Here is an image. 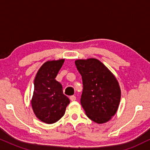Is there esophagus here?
<instances>
[{"label":"esophagus","instance_id":"esophagus-1","mask_svg":"<svg viewBox=\"0 0 150 150\" xmlns=\"http://www.w3.org/2000/svg\"><path fill=\"white\" fill-rule=\"evenodd\" d=\"M70 99H71V101H75L76 100V97H75V95H72L70 97Z\"/></svg>","mask_w":150,"mask_h":150}]
</instances>
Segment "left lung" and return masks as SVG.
<instances>
[{"instance_id":"8db88e82","label":"left lung","mask_w":150,"mask_h":150,"mask_svg":"<svg viewBox=\"0 0 150 150\" xmlns=\"http://www.w3.org/2000/svg\"><path fill=\"white\" fill-rule=\"evenodd\" d=\"M75 65L82 78L80 102L89 119L97 123L108 121L115 115L121 99L117 79L98 59H78Z\"/></svg>"}]
</instances>
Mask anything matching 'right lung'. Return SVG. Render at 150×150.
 I'll use <instances>...</instances> for the list:
<instances>
[{
  "label": "right lung",
  "instance_id": "add662e5",
  "mask_svg": "<svg viewBox=\"0 0 150 150\" xmlns=\"http://www.w3.org/2000/svg\"><path fill=\"white\" fill-rule=\"evenodd\" d=\"M64 62L62 59L43 64L34 80L32 108L38 119L48 124L59 120L70 103L69 99L64 95L62 86L55 79Z\"/></svg>",
  "mask_w": 150,
  "mask_h": 150
}]
</instances>
